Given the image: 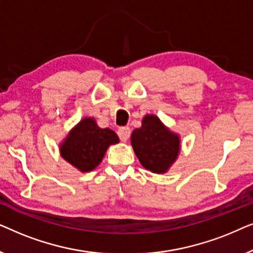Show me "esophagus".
Here are the masks:
<instances>
[{
  "label": "esophagus",
  "instance_id": "obj_1",
  "mask_svg": "<svg viewBox=\"0 0 253 253\" xmlns=\"http://www.w3.org/2000/svg\"><path fill=\"white\" fill-rule=\"evenodd\" d=\"M117 134H119L120 139L122 141H126L127 139L130 138V134H131V130L129 126H122L120 127L119 130H117Z\"/></svg>",
  "mask_w": 253,
  "mask_h": 253
}]
</instances>
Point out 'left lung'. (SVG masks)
Returning a JSON list of instances; mask_svg holds the SVG:
<instances>
[{"label": "left lung", "mask_w": 253, "mask_h": 253, "mask_svg": "<svg viewBox=\"0 0 253 253\" xmlns=\"http://www.w3.org/2000/svg\"><path fill=\"white\" fill-rule=\"evenodd\" d=\"M131 145L143 167L157 174L167 171L179 152L178 136L155 115L144 117L143 126L131 134Z\"/></svg>", "instance_id": "left-lung-1"}]
</instances>
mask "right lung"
<instances>
[{
  "instance_id": "obj_1",
  "label": "right lung",
  "mask_w": 253,
  "mask_h": 253,
  "mask_svg": "<svg viewBox=\"0 0 253 253\" xmlns=\"http://www.w3.org/2000/svg\"><path fill=\"white\" fill-rule=\"evenodd\" d=\"M116 143L119 137L113 130L101 129L93 119H84L61 145V155L81 171H91L101 162L109 145Z\"/></svg>"
}]
</instances>
